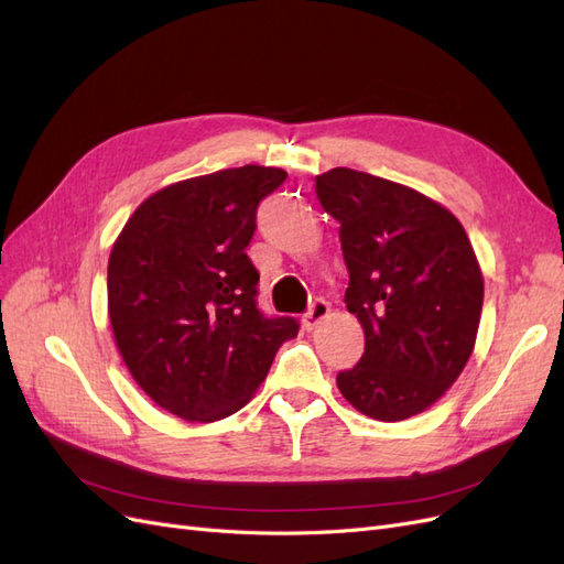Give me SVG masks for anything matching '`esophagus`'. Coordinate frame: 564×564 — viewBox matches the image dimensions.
<instances>
[{
    "instance_id": "obj_1",
    "label": "esophagus",
    "mask_w": 564,
    "mask_h": 564,
    "mask_svg": "<svg viewBox=\"0 0 564 564\" xmlns=\"http://www.w3.org/2000/svg\"><path fill=\"white\" fill-rule=\"evenodd\" d=\"M328 314H330V307H328V302H324V300H316L314 304H312V310L304 314V318H302V326L307 328V330H314L321 321H326L328 318Z\"/></svg>"
}]
</instances>
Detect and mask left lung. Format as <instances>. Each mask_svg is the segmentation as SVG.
Returning <instances> with one entry per match:
<instances>
[{"label":"left lung","mask_w":564,"mask_h":564,"mask_svg":"<svg viewBox=\"0 0 564 564\" xmlns=\"http://www.w3.org/2000/svg\"><path fill=\"white\" fill-rule=\"evenodd\" d=\"M316 196L340 221L345 302L366 337L337 390L373 421H406L437 404L475 349L485 279L470 238L442 203L366 172L318 174Z\"/></svg>","instance_id":"obj_1"}]
</instances>
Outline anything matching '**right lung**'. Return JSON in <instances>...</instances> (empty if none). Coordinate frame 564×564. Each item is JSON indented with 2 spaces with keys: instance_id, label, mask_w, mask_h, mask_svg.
I'll return each mask as SVG.
<instances>
[{
  "instance_id": "1",
  "label": "right lung",
  "mask_w": 564,
  "mask_h": 564,
  "mask_svg": "<svg viewBox=\"0 0 564 564\" xmlns=\"http://www.w3.org/2000/svg\"><path fill=\"white\" fill-rule=\"evenodd\" d=\"M281 167L243 165L170 184L127 219L108 257V318L139 388L188 423L243 409L295 318H264L246 248Z\"/></svg>"
}]
</instances>
